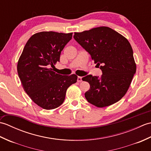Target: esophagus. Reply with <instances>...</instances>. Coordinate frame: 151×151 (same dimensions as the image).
Wrapping results in <instances>:
<instances>
[{
	"mask_svg": "<svg viewBox=\"0 0 151 151\" xmlns=\"http://www.w3.org/2000/svg\"><path fill=\"white\" fill-rule=\"evenodd\" d=\"M77 81H78V82H82V77H81V76H78Z\"/></svg>",
	"mask_w": 151,
	"mask_h": 151,
	"instance_id": "34e87169",
	"label": "esophagus"
}]
</instances>
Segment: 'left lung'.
Wrapping results in <instances>:
<instances>
[{"instance_id":"obj_1","label":"left lung","mask_w":151,"mask_h":151,"mask_svg":"<svg viewBox=\"0 0 151 151\" xmlns=\"http://www.w3.org/2000/svg\"><path fill=\"white\" fill-rule=\"evenodd\" d=\"M73 37L90 54L102 73L100 77L89 75L82 78L90 85V89L85 93L88 102L102 108L121 100L136 71L129 41L106 27L75 32Z\"/></svg>"}]
</instances>
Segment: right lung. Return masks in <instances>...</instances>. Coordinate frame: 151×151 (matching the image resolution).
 I'll return each instance as SVG.
<instances>
[{
  "instance_id": "right-lung-1",
  "label": "right lung",
  "mask_w": 151,
  "mask_h": 151,
  "mask_svg": "<svg viewBox=\"0 0 151 151\" xmlns=\"http://www.w3.org/2000/svg\"><path fill=\"white\" fill-rule=\"evenodd\" d=\"M73 33L41 32L25 45L17 63V73L24 90L39 106L52 110L62 104L66 91L75 84L76 75L63 76L53 71L61 52L71 40Z\"/></svg>"
}]
</instances>
